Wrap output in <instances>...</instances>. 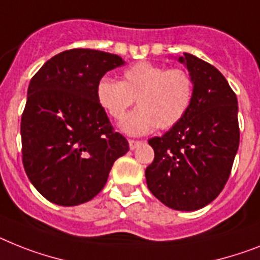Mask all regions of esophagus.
<instances>
[{
    "instance_id": "obj_1",
    "label": "esophagus",
    "mask_w": 260,
    "mask_h": 260,
    "mask_svg": "<svg viewBox=\"0 0 260 260\" xmlns=\"http://www.w3.org/2000/svg\"><path fill=\"white\" fill-rule=\"evenodd\" d=\"M141 143L142 142H141V141H137V139H128V146H130V149L132 150L137 149Z\"/></svg>"
}]
</instances>
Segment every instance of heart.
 Instances as JSON below:
<instances>
[{
  "mask_svg": "<svg viewBox=\"0 0 260 260\" xmlns=\"http://www.w3.org/2000/svg\"><path fill=\"white\" fill-rule=\"evenodd\" d=\"M95 94L100 106L117 121L137 100L138 107L126 115L121 128L130 135H142L156 126L171 128L183 119L192 104L194 81L184 69L142 61L126 69L121 82L101 78Z\"/></svg>",
  "mask_w": 260,
  "mask_h": 260,
  "instance_id": "b5f03b06",
  "label": "heart"
}]
</instances>
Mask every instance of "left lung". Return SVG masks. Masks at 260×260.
I'll return each mask as SVG.
<instances>
[{
  "instance_id": "left-lung-1",
  "label": "left lung",
  "mask_w": 260,
  "mask_h": 260,
  "mask_svg": "<svg viewBox=\"0 0 260 260\" xmlns=\"http://www.w3.org/2000/svg\"><path fill=\"white\" fill-rule=\"evenodd\" d=\"M184 63L194 81V98L178 125L149 139L153 164L147 187L167 207L194 211L220 194L239 147L238 100L222 73L188 53Z\"/></svg>"
}]
</instances>
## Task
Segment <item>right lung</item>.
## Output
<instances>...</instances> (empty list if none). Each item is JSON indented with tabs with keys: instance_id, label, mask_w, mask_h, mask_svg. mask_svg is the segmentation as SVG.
I'll return each mask as SVG.
<instances>
[{
	"instance_id": "right-lung-1",
	"label": "right lung",
	"mask_w": 260,
	"mask_h": 260,
	"mask_svg": "<svg viewBox=\"0 0 260 260\" xmlns=\"http://www.w3.org/2000/svg\"><path fill=\"white\" fill-rule=\"evenodd\" d=\"M125 63L119 55L70 49L31 78L21 117L22 164L42 197L77 206L104 188L111 166L128 151L96 100V83Z\"/></svg>"
}]
</instances>
